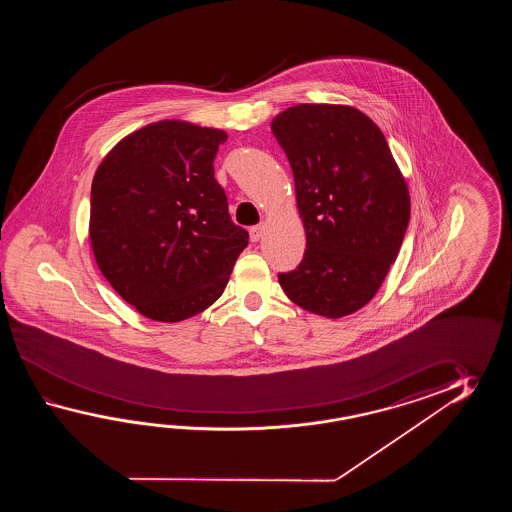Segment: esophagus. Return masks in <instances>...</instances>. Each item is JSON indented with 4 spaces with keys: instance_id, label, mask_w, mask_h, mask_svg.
I'll use <instances>...</instances> for the list:
<instances>
[{
    "instance_id": "34e87169",
    "label": "esophagus",
    "mask_w": 512,
    "mask_h": 512,
    "mask_svg": "<svg viewBox=\"0 0 512 512\" xmlns=\"http://www.w3.org/2000/svg\"><path fill=\"white\" fill-rule=\"evenodd\" d=\"M263 232H265V225H256V227H252L251 240L260 241L261 236H263Z\"/></svg>"
}]
</instances>
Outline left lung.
<instances>
[{
    "label": "left lung",
    "instance_id": "1",
    "mask_svg": "<svg viewBox=\"0 0 512 512\" xmlns=\"http://www.w3.org/2000/svg\"><path fill=\"white\" fill-rule=\"evenodd\" d=\"M271 130L293 168L304 260L278 274L289 300L340 318L379 291L410 221V194L382 131L360 109L298 104Z\"/></svg>",
    "mask_w": 512,
    "mask_h": 512
}]
</instances>
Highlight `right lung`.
<instances>
[{"label":"right lung","instance_id":"add662e5","mask_svg":"<svg viewBox=\"0 0 512 512\" xmlns=\"http://www.w3.org/2000/svg\"><path fill=\"white\" fill-rule=\"evenodd\" d=\"M225 131L159 120L117 142L91 185L98 269L142 316L181 322L214 304L247 230L232 223L214 159Z\"/></svg>","mask_w":512,"mask_h":512}]
</instances>
